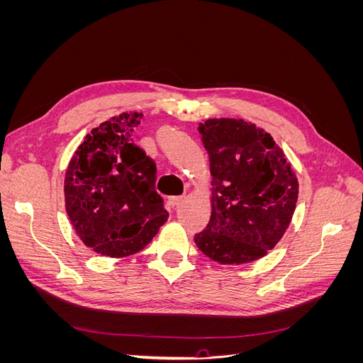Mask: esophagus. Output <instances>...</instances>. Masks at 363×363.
<instances>
[{
    "label": "esophagus",
    "instance_id": "esophagus-1",
    "mask_svg": "<svg viewBox=\"0 0 363 363\" xmlns=\"http://www.w3.org/2000/svg\"><path fill=\"white\" fill-rule=\"evenodd\" d=\"M168 201H169V204H171L172 207L179 206V204L183 201V195H177V196H169Z\"/></svg>",
    "mask_w": 363,
    "mask_h": 363
}]
</instances>
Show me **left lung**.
<instances>
[{"label":"left lung","mask_w":363,"mask_h":363,"mask_svg":"<svg viewBox=\"0 0 363 363\" xmlns=\"http://www.w3.org/2000/svg\"><path fill=\"white\" fill-rule=\"evenodd\" d=\"M199 131L211 160L212 215L195 244L223 265L255 262L289 227L298 182L263 128L221 118L207 119Z\"/></svg>","instance_id":"1"}]
</instances>
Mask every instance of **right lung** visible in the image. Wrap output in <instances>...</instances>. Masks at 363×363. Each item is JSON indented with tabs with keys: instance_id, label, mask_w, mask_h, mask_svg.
Wrapping results in <instances>:
<instances>
[{
	"instance_id": "add662e5",
	"label": "right lung",
	"mask_w": 363,
	"mask_h": 363,
	"mask_svg": "<svg viewBox=\"0 0 363 363\" xmlns=\"http://www.w3.org/2000/svg\"><path fill=\"white\" fill-rule=\"evenodd\" d=\"M142 116L123 113L94 128L65 177V203L75 233L104 256L135 255L168 219L156 191V163L133 140Z\"/></svg>"
}]
</instances>
